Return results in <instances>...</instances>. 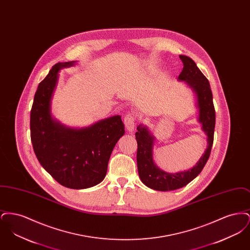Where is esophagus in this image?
Returning <instances> with one entry per match:
<instances>
[{
  "label": "esophagus",
  "mask_w": 250,
  "mask_h": 250,
  "mask_svg": "<svg viewBox=\"0 0 250 250\" xmlns=\"http://www.w3.org/2000/svg\"><path fill=\"white\" fill-rule=\"evenodd\" d=\"M136 122V118H135V116L133 115V114H127V115H125V118H124V123H125V127H126V129L129 131V132H132V131L134 130V128H135V123Z\"/></svg>",
  "instance_id": "obj_1"
}]
</instances>
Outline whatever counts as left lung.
<instances>
[{"label":"left lung","instance_id":"obj_1","mask_svg":"<svg viewBox=\"0 0 250 250\" xmlns=\"http://www.w3.org/2000/svg\"><path fill=\"white\" fill-rule=\"evenodd\" d=\"M179 57L183 62L184 67L179 75L178 80L188 84L197 96V106L199 108L198 121L202 124V130L207 135L208 146L198 163L192 168L175 173H168L160 169L154 162L153 148L155 138L146 126L143 125H139L137 127L138 132H136V140L138 143V171L143 184L155 190H175L189 184L201 173L205 166L214 143L215 111L210 83L193 60L185 55H180Z\"/></svg>","mask_w":250,"mask_h":250}]
</instances>
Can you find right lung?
Returning a JSON list of instances; mask_svg holds the SVG:
<instances>
[{"label":"right lung","instance_id":"1","mask_svg":"<svg viewBox=\"0 0 250 250\" xmlns=\"http://www.w3.org/2000/svg\"><path fill=\"white\" fill-rule=\"evenodd\" d=\"M76 62H58L39 83L31 109V140L36 157L62 186L84 189L98 185L107 174L111 152L125 134L120 115L96 122L84 128H70L53 119L51 97L58 72Z\"/></svg>","mask_w":250,"mask_h":250}]
</instances>
